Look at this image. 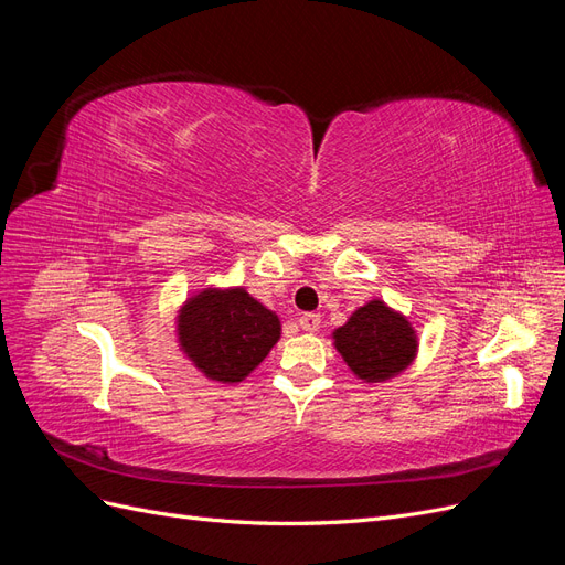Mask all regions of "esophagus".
<instances>
[{
  "label": "esophagus",
  "mask_w": 565,
  "mask_h": 565,
  "mask_svg": "<svg viewBox=\"0 0 565 565\" xmlns=\"http://www.w3.org/2000/svg\"><path fill=\"white\" fill-rule=\"evenodd\" d=\"M299 324H301V330H306V332H316L320 328V316L318 313H303V316H299Z\"/></svg>",
  "instance_id": "esophagus-1"
}]
</instances>
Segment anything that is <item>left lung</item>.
<instances>
[{
    "mask_svg": "<svg viewBox=\"0 0 565 565\" xmlns=\"http://www.w3.org/2000/svg\"><path fill=\"white\" fill-rule=\"evenodd\" d=\"M334 347L358 377L384 382L413 363L417 337L401 313L370 301L334 332Z\"/></svg>",
    "mask_w": 565,
    "mask_h": 565,
    "instance_id": "left-lung-1",
    "label": "left lung"
}]
</instances>
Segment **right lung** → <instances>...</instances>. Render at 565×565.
I'll return each instance as SVG.
<instances>
[{
    "instance_id": "right-lung-1",
    "label": "right lung",
    "mask_w": 565,
    "mask_h": 565,
    "mask_svg": "<svg viewBox=\"0 0 565 565\" xmlns=\"http://www.w3.org/2000/svg\"><path fill=\"white\" fill-rule=\"evenodd\" d=\"M278 339V316L243 287L204 289L179 316L181 349L216 382H243Z\"/></svg>"
}]
</instances>
